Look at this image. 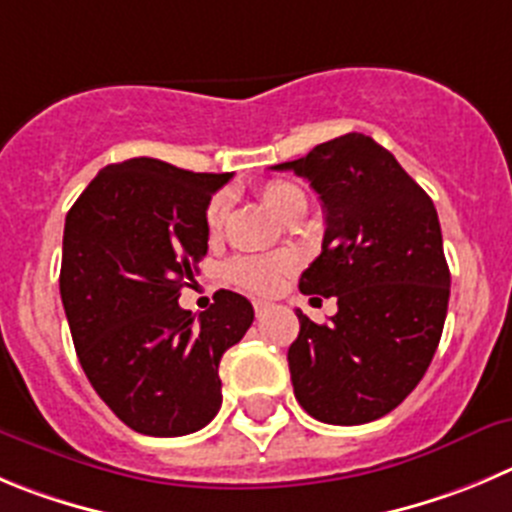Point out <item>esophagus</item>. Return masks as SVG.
I'll use <instances>...</instances> for the list:
<instances>
[{
    "instance_id": "34e87169",
    "label": "esophagus",
    "mask_w": 512,
    "mask_h": 512,
    "mask_svg": "<svg viewBox=\"0 0 512 512\" xmlns=\"http://www.w3.org/2000/svg\"><path fill=\"white\" fill-rule=\"evenodd\" d=\"M270 308H272V305L267 303V300H255V315H257V318H262V315H265Z\"/></svg>"
}]
</instances>
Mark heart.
Wrapping results in <instances>:
<instances>
[{"label":"heart","instance_id":"heart-1","mask_svg":"<svg viewBox=\"0 0 512 512\" xmlns=\"http://www.w3.org/2000/svg\"><path fill=\"white\" fill-rule=\"evenodd\" d=\"M260 197L265 202V207L272 214H283L293 199L303 197V191L298 186L288 184V181H267L260 186ZM229 202L224 194L212 197V202L207 204V212H204V222H207L209 234L222 232L224 222H227ZM293 270V257L290 255H247V257H234L227 265V278L234 285H240L242 290H250V293H275V290L283 285L285 275Z\"/></svg>","mask_w":512,"mask_h":512}]
</instances>
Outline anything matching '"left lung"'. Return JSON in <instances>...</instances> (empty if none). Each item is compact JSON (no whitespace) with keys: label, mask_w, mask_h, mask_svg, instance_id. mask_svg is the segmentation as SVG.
<instances>
[{"label":"left lung","mask_w":512,"mask_h":512,"mask_svg":"<svg viewBox=\"0 0 512 512\" xmlns=\"http://www.w3.org/2000/svg\"><path fill=\"white\" fill-rule=\"evenodd\" d=\"M275 169L308 179L326 214L323 250L300 275V293L338 300L328 326L298 310L288 348L295 399L318 422H374L412 394L442 338L450 267L437 209L364 133Z\"/></svg>","instance_id":"obj_1"}]
</instances>
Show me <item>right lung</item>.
I'll list each match as a JSON object with an SVG mask.
<instances>
[{
  "instance_id": "add662e5",
  "label": "right lung",
  "mask_w": 512,
  "mask_h": 512,
  "mask_svg": "<svg viewBox=\"0 0 512 512\" xmlns=\"http://www.w3.org/2000/svg\"><path fill=\"white\" fill-rule=\"evenodd\" d=\"M229 179L128 159L100 169L65 217L60 298L75 351L133 432L181 437L222 407L219 361L255 310L219 290L194 321L179 295L207 255L209 199Z\"/></svg>"
}]
</instances>
